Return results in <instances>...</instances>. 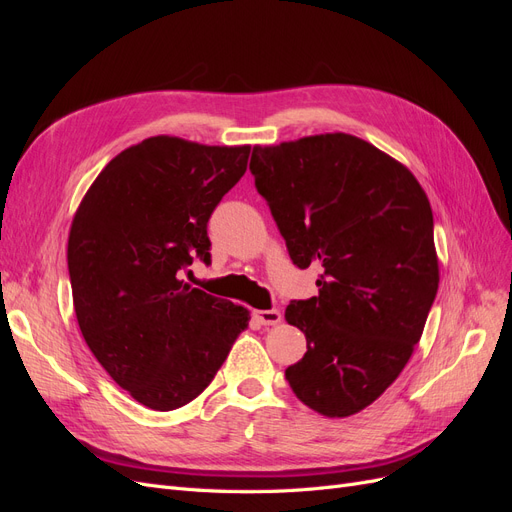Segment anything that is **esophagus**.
I'll list each match as a JSON object with an SVG mask.
<instances>
[{
  "label": "esophagus",
  "mask_w": 512,
  "mask_h": 512,
  "mask_svg": "<svg viewBox=\"0 0 512 512\" xmlns=\"http://www.w3.org/2000/svg\"><path fill=\"white\" fill-rule=\"evenodd\" d=\"M252 318L262 324V327H273V324L282 322V314L277 309H258V312L252 314Z\"/></svg>",
  "instance_id": "1"
}]
</instances>
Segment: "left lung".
I'll list each match as a JSON object with an SVG mask.
<instances>
[{
  "label": "left lung",
  "instance_id": "obj_1",
  "mask_svg": "<svg viewBox=\"0 0 512 512\" xmlns=\"http://www.w3.org/2000/svg\"><path fill=\"white\" fill-rule=\"evenodd\" d=\"M250 170L290 260L324 269L318 297L286 307L307 339L290 389L324 416L361 412L406 367L436 299L429 200L404 164L344 132L258 145Z\"/></svg>",
  "mask_w": 512,
  "mask_h": 512
}]
</instances>
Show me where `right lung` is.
<instances>
[{
    "label": "right lung",
    "mask_w": 512,
    "mask_h": 512,
    "mask_svg": "<svg viewBox=\"0 0 512 512\" xmlns=\"http://www.w3.org/2000/svg\"><path fill=\"white\" fill-rule=\"evenodd\" d=\"M250 145L151 136L91 183L68 239L74 312L89 350L138 404L168 412L203 393L250 312L179 280L211 262L207 224Z\"/></svg>",
    "instance_id": "right-lung-1"
}]
</instances>
